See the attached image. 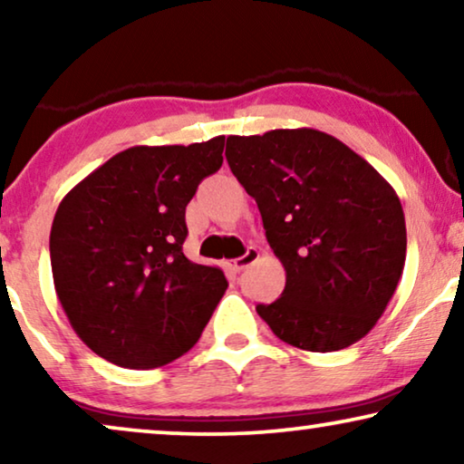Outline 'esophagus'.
<instances>
[{
    "label": "esophagus",
    "mask_w": 464,
    "mask_h": 464,
    "mask_svg": "<svg viewBox=\"0 0 464 464\" xmlns=\"http://www.w3.org/2000/svg\"><path fill=\"white\" fill-rule=\"evenodd\" d=\"M257 259H259V251L256 249V246H249V249L245 251V256H240V257H237V259H232L230 268H232L234 272H240V270L249 268L251 264H256Z\"/></svg>",
    "instance_id": "34e87169"
}]
</instances>
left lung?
<instances>
[{
    "instance_id": "1",
    "label": "left lung",
    "mask_w": 464,
    "mask_h": 464,
    "mask_svg": "<svg viewBox=\"0 0 464 464\" xmlns=\"http://www.w3.org/2000/svg\"><path fill=\"white\" fill-rule=\"evenodd\" d=\"M232 173L257 202L287 283L257 314L278 340L332 353L372 332L405 264V218L391 183L327 132L227 137Z\"/></svg>"
}]
</instances>
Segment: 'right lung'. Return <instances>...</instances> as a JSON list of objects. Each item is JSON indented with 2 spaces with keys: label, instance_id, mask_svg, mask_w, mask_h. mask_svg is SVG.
Instances as JSON below:
<instances>
[{
  "label": "right lung",
  "instance_id": "add662e5",
  "mask_svg": "<svg viewBox=\"0 0 464 464\" xmlns=\"http://www.w3.org/2000/svg\"><path fill=\"white\" fill-rule=\"evenodd\" d=\"M224 139L135 145L82 179L50 230L54 289L73 332L113 365L151 370L198 342L227 281L183 256L186 207Z\"/></svg>",
  "mask_w": 464,
  "mask_h": 464
}]
</instances>
